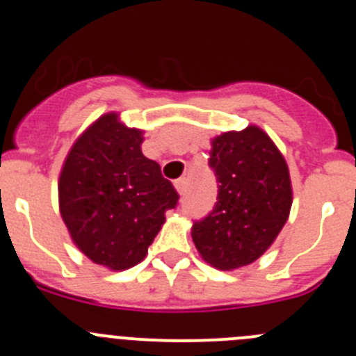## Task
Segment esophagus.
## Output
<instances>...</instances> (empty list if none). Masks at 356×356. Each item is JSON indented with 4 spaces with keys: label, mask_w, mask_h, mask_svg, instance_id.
I'll return each instance as SVG.
<instances>
[{
    "label": "esophagus",
    "mask_w": 356,
    "mask_h": 356,
    "mask_svg": "<svg viewBox=\"0 0 356 356\" xmlns=\"http://www.w3.org/2000/svg\"><path fill=\"white\" fill-rule=\"evenodd\" d=\"M175 189H177L179 195H184L186 189H188V179H179V181H175Z\"/></svg>",
    "instance_id": "esophagus-1"
}]
</instances>
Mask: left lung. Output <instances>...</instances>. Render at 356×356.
<instances>
[{
    "label": "left lung",
    "instance_id": "8db88e82",
    "mask_svg": "<svg viewBox=\"0 0 356 356\" xmlns=\"http://www.w3.org/2000/svg\"><path fill=\"white\" fill-rule=\"evenodd\" d=\"M208 165L218 182L213 210L193 224V241L204 261L220 270L253 264L270 248L293 203L289 168L257 125L211 141Z\"/></svg>",
    "mask_w": 356,
    "mask_h": 356
}]
</instances>
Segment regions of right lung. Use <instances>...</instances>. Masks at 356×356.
Here are the masks:
<instances>
[{"instance_id":"add662e5","label":"right lung","mask_w":356,"mask_h":356,"mask_svg":"<svg viewBox=\"0 0 356 356\" xmlns=\"http://www.w3.org/2000/svg\"><path fill=\"white\" fill-rule=\"evenodd\" d=\"M143 131L111 111L74 143L58 181L60 213L72 241L111 270L138 265L175 208L177 191L141 152Z\"/></svg>"}]
</instances>
